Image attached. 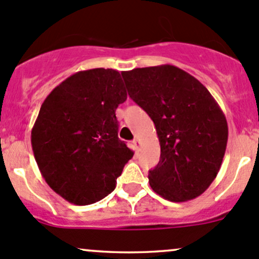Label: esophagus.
Returning a JSON list of instances; mask_svg holds the SVG:
<instances>
[{
  "mask_svg": "<svg viewBox=\"0 0 259 259\" xmlns=\"http://www.w3.org/2000/svg\"><path fill=\"white\" fill-rule=\"evenodd\" d=\"M132 143H133V146H135V148L140 151V148H141V141L138 140V138H136V140H133Z\"/></svg>",
  "mask_w": 259,
  "mask_h": 259,
  "instance_id": "esophagus-1",
  "label": "esophagus"
}]
</instances>
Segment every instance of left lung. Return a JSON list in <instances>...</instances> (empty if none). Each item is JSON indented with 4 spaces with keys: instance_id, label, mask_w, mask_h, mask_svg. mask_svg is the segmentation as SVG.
<instances>
[{
    "instance_id": "obj_1",
    "label": "left lung",
    "mask_w": 259,
    "mask_h": 259,
    "mask_svg": "<svg viewBox=\"0 0 259 259\" xmlns=\"http://www.w3.org/2000/svg\"><path fill=\"white\" fill-rule=\"evenodd\" d=\"M128 95L154 122L160 159L149 185L164 199L188 201L218 175L229 138L224 112L199 80L174 65L123 71Z\"/></svg>"
}]
</instances>
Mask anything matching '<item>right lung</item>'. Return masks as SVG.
Returning <instances> with one entry per match:
<instances>
[{"mask_svg":"<svg viewBox=\"0 0 259 259\" xmlns=\"http://www.w3.org/2000/svg\"><path fill=\"white\" fill-rule=\"evenodd\" d=\"M113 69L75 73L47 96L32 128V148L53 190L75 205L112 193L133 152L118 138L116 108L126 101Z\"/></svg>","mask_w":259,"mask_h":259,"instance_id":"right-lung-1","label":"right lung"}]
</instances>
